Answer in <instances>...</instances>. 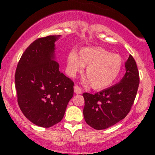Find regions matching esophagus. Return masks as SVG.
Returning a JSON list of instances; mask_svg holds the SVG:
<instances>
[{
  "label": "esophagus",
  "mask_w": 155,
  "mask_h": 155,
  "mask_svg": "<svg viewBox=\"0 0 155 155\" xmlns=\"http://www.w3.org/2000/svg\"><path fill=\"white\" fill-rule=\"evenodd\" d=\"M74 92H75L76 94H81V89L80 88L79 86H78L77 84H76L75 86H74Z\"/></svg>",
  "instance_id": "obj_1"
}]
</instances>
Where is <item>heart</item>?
<instances>
[{
  "mask_svg": "<svg viewBox=\"0 0 155 155\" xmlns=\"http://www.w3.org/2000/svg\"><path fill=\"white\" fill-rule=\"evenodd\" d=\"M87 67L84 76L90 87L96 90L107 88L116 81L122 68L120 55L101 47H84L69 53L67 57L68 74L71 76Z\"/></svg>",
  "mask_w": 155,
  "mask_h": 155,
  "instance_id": "1",
  "label": "heart"
}]
</instances>
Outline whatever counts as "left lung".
<instances>
[{
	"label": "left lung",
	"mask_w": 155,
	"mask_h": 155,
	"mask_svg": "<svg viewBox=\"0 0 155 155\" xmlns=\"http://www.w3.org/2000/svg\"><path fill=\"white\" fill-rule=\"evenodd\" d=\"M125 68L119 84L94 95L83 93L84 117L92 128H108L123 120L130 111L139 85V72L132 55L126 61Z\"/></svg>",
	"instance_id": "obj_1"
}]
</instances>
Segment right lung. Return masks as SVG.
I'll return each instance as SVG.
<instances>
[{
  "mask_svg": "<svg viewBox=\"0 0 155 155\" xmlns=\"http://www.w3.org/2000/svg\"><path fill=\"white\" fill-rule=\"evenodd\" d=\"M61 35L35 40L23 52L15 72L17 102L31 122L50 127L63 118L74 95V83L59 71L54 59V42Z\"/></svg>",
  "mask_w": 155,
  "mask_h": 155,
  "instance_id": "obj_1",
  "label": "right lung"
}]
</instances>
